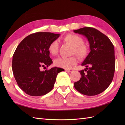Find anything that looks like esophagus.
<instances>
[{"instance_id": "esophagus-1", "label": "esophagus", "mask_w": 125, "mask_h": 125, "mask_svg": "<svg viewBox=\"0 0 125 125\" xmlns=\"http://www.w3.org/2000/svg\"><path fill=\"white\" fill-rule=\"evenodd\" d=\"M65 71L67 73H71L73 71V70L72 69H65Z\"/></svg>"}]
</instances>
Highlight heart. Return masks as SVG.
Returning <instances> with one entry per match:
<instances>
[{
	"instance_id": "b5f03b06",
	"label": "heart",
	"mask_w": 125,
	"mask_h": 125,
	"mask_svg": "<svg viewBox=\"0 0 125 125\" xmlns=\"http://www.w3.org/2000/svg\"><path fill=\"white\" fill-rule=\"evenodd\" d=\"M62 41L65 43L70 45L73 47L72 54H76L77 57L81 60L85 58L89 53V49L88 47L84 44V39L78 35L73 34H69L64 36L62 39ZM58 42L56 41H53L50 43L48 50L50 55H56L58 52ZM77 62L75 56L70 57H60L55 60L54 64L58 67L69 69L73 65L76 64Z\"/></svg>"
}]
</instances>
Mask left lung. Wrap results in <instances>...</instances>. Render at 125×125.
I'll use <instances>...</instances> for the list:
<instances>
[{
	"label": "left lung",
	"instance_id": "left-lung-1",
	"mask_svg": "<svg viewBox=\"0 0 125 125\" xmlns=\"http://www.w3.org/2000/svg\"><path fill=\"white\" fill-rule=\"evenodd\" d=\"M84 35L88 40L90 51L79 71L81 79L74 83V87L82 94L95 95L109 86L115 71V48L108 37L92 27H84L73 31Z\"/></svg>",
	"mask_w": 125,
	"mask_h": 125
}]
</instances>
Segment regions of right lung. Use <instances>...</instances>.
I'll return each instance as SVG.
<instances>
[{
	"mask_svg": "<svg viewBox=\"0 0 125 125\" xmlns=\"http://www.w3.org/2000/svg\"><path fill=\"white\" fill-rule=\"evenodd\" d=\"M60 34L37 32L23 40L13 56L12 70L16 82L23 92L31 96H40L52 89L57 74L64 70L54 67L41 71L52 63L48 50L49 44Z\"/></svg>",
	"mask_w": 125,
	"mask_h": 125,
	"instance_id": "add662e5",
	"label": "right lung"
}]
</instances>
